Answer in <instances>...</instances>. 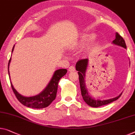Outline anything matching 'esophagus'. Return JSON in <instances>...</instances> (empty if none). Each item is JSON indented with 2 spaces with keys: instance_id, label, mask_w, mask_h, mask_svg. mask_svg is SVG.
Wrapping results in <instances>:
<instances>
[{
  "instance_id": "obj_1",
  "label": "esophagus",
  "mask_w": 135,
  "mask_h": 135,
  "mask_svg": "<svg viewBox=\"0 0 135 135\" xmlns=\"http://www.w3.org/2000/svg\"><path fill=\"white\" fill-rule=\"evenodd\" d=\"M75 71V68L74 66H70L69 68V72H74Z\"/></svg>"
}]
</instances>
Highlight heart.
<instances>
[{"instance_id": "heart-1", "label": "heart", "mask_w": 135, "mask_h": 135, "mask_svg": "<svg viewBox=\"0 0 135 135\" xmlns=\"http://www.w3.org/2000/svg\"><path fill=\"white\" fill-rule=\"evenodd\" d=\"M96 35L94 33H83L81 35L80 38L77 42H76L73 46L71 47V49L74 50H77L79 49L80 48L82 47L86 46V45L89 44L94 41L95 39H96ZM100 42H97L95 44V46H94L93 48H98L100 46Z\"/></svg>"}]
</instances>
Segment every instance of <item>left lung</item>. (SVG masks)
Returning <instances> with one entry per match:
<instances>
[{"instance_id":"obj_1","label":"left lung","mask_w":135,"mask_h":135,"mask_svg":"<svg viewBox=\"0 0 135 135\" xmlns=\"http://www.w3.org/2000/svg\"><path fill=\"white\" fill-rule=\"evenodd\" d=\"M112 44L116 45V46H120L124 49L127 48L124 40L118 33H116V38H115L114 41H113ZM88 59L81 60L80 61H78L75 66L76 70L77 71H79L78 72V74H79V76L80 86L81 95L83 97L84 101L90 107L97 108V107H102L103 106V105L109 104V103L113 102L118 100L120 97V95H122V93H120L119 95L116 97H114V98L102 100H100V99H96L94 98L93 97H92L89 94L85 83L86 72L87 68L88 67Z\"/></svg>"}]
</instances>
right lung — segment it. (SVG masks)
Listing matches in <instances>:
<instances>
[{"label":"right lung","mask_w":135,"mask_h":135,"mask_svg":"<svg viewBox=\"0 0 135 135\" xmlns=\"http://www.w3.org/2000/svg\"><path fill=\"white\" fill-rule=\"evenodd\" d=\"M15 46V45H14L13 47L12 52L14 50ZM11 58L9 59L8 64V71L9 80H11V79L10 76H9V66L11 62ZM67 71V69H60L55 71L53 76L50 79V81L49 82L47 85L44 89V90H42L40 94L34 95V96H24V95H21V94H19L18 92L16 90L15 88L13 87L12 83H11V81H10L11 86L17 100L20 102L22 105H24V106L29 107V108L37 109L46 108L55 99L56 92H57L58 89V81H59L61 77H63L64 75H66Z\"/></svg>","instance_id":"right-lung-1"}]
</instances>
